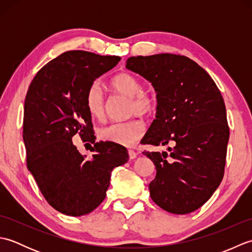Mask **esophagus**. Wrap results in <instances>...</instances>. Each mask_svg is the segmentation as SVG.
<instances>
[{"mask_svg":"<svg viewBox=\"0 0 252 252\" xmlns=\"http://www.w3.org/2000/svg\"><path fill=\"white\" fill-rule=\"evenodd\" d=\"M127 153H129L130 159H135L136 156H137V154L134 151H133V149H129V151H127Z\"/></svg>","mask_w":252,"mask_h":252,"instance_id":"esophagus-1","label":"esophagus"}]
</instances>
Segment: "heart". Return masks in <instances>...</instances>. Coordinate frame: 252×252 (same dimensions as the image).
<instances>
[{
	"mask_svg": "<svg viewBox=\"0 0 252 252\" xmlns=\"http://www.w3.org/2000/svg\"><path fill=\"white\" fill-rule=\"evenodd\" d=\"M112 89L129 97L130 114L151 115L157 107V98L153 93L142 90V83L134 74L120 72L111 79ZM105 94L98 82L90 85L85 94V108L89 114L100 119L105 115ZM145 131V125L141 119L132 118L126 121L112 122L100 127L98 137L101 141L112 142L119 145L132 146L140 140Z\"/></svg>",
	"mask_w": 252,
	"mask_h": 252,
	"instance_id": "obj_1",
	"label": "heart"
}]
</instances>
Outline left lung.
Wrapping results in <instances>:
<instances>
[{
  "mask_svg": "<svg viewBox=\"0 0 252 252\" xmlns=\"http://www.w3.org/2000/svg\"><path fill=\"white\" fill-rule=\"evenodd\" d=\"M127 69L152 82L157 115L142 144L167 145L168 153L143 152L156 167L149 195L163 210H197L220 185L229 127L220 90L205 69L183 55L133 56Z\"/></svg>",
  "mask_w": 252,
  "mask_h": 252,
  "instance_id": "1",
  "label": "left lung"
}]
</instances>
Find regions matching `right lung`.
<instances>
[{
  "instance_id": "right-lung-1",
  "label": "right lung",
  "mask_w": 252,
  "mask_h": 252,
  "mask_svg": "<svg viewBox=\"0 0 252 252\" xmlns=\"http://www.w3.org/2000/svg\"><path fill=\"white\" fill-rule=\"evenodd\" d=\"M119 56L68 51L42 67L25 99L23 137L27 167L46 201L63 215H88L105 199L111 171L129 160L119 144L95 143L85 94L96 78L114 68ZM79 134L94 144L87 160L73 145Z\"/></svg>"
}]
</instances>
